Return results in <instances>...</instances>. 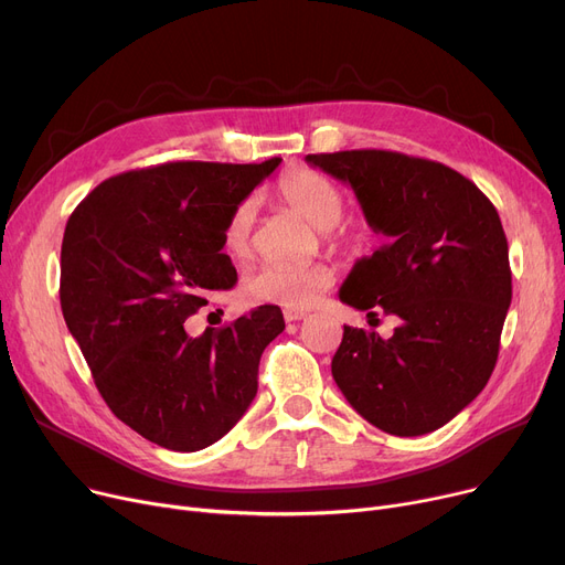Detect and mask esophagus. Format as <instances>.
I'll return each mask as SVG.
<instances>
[{"instance_id": "esophagus-1", "label": "esophagus", "mask_w": 565, "mask_h": 565, "mask_svg": "<svg viewBox=\"0 0 565 565\" xmlns=\"http://www.w3.org/2000/svg\"><path fill=\"white\" fill-rule=\"evenodd\" d=\"M302 318H307V311H300V309H286L284 311L286 322H295V320H302Z\"/></svg>"}]
</instances>
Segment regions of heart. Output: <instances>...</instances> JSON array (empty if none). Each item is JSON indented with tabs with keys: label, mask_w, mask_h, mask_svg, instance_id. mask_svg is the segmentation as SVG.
I'll list each match as a JSON object with an SVG mask.
<instances>
[{
	"label": "heart",
	"mask_w": 565,
	"mask_h": 565,
	"mask_svg": "<svg viewBox=\"0 0 565 565\" xmlns=\"http://www.w3.org/2000/svg\"><path fill=\"white\" fill-rule=\"evenodd\" d=\"M277 196L292 213H298L311 226L320 228L330 243H354L352 235L337 228L345 213V196L341 188L324 173L307 167H292L281 173L277 181ZM254 222L256 201L247 196L233 207L224 226V247L228 254L237 258H247L252 254ZM332 284L334 270L324 263L307 267L265 263L245 277L243 292L252 302L279 305L286 309H307L316 305L320 292L328 290Z\"/></svg>",
	"instance_id": "b5f03b06"
}]
</instances>
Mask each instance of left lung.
Instances as JSON below:
<instances>
[{
	"label": "left lung",
	"mask_w": 565,
	"mask_h": 565,
	"mask_svg": "<svg viewBox=\"0 0 565 565\" xmlns=\"http://www.w3.org/2000/svg\"><path fill=\"white\" fill-rule=\"evenodd\" d=\"M348 183L390 245L354 263L341 302L394 313L392 339L343 328L332 375L375 428L414 437L449 424L488 384L511 307L509 243L492 201L451 167L396 151L307 156Z\"/></svg>",
	"instance_id": "1"
}]
</instances>
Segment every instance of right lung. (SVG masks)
<instances>
[{
	"label": "right lung",
	"instance_id": "1",
	"mask_svg": "<svg viewBox=\"0 0 565 565\" xmlns=\"http://www.w3.org/2000/svg\"><path fill=\"white\" fill-rule=\"evenodd\" d=\"M169 162L107 178L68 220L64 320L109 409L148 441L199 451L224 437L258 390L284 316L263 305L201 337L185 320L237 275L224 249L233 207L279 167Z\"/></svg>",
	"mask_w": 565,
	"mask_h": 565
}]
</instances>
